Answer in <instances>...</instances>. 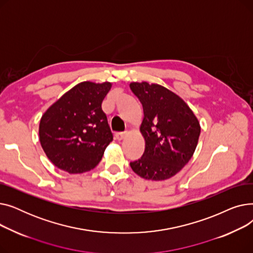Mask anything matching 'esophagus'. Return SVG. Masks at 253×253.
<instances>
[{
    "label": "esophagus",
    "mask_w": 253,
    "mask_h": 253,
    "mask_svg": "<svg viewBox=\"0 0 253 253\" xmlns=\"http://www.w3.org/2000/svg\"><path fill=\"white\" fill-rule=\"evenodd\" d=\"M125 136H126V133H124V132H118V133L115 134V138L117 140H122L124 139Z\"/></svg>",
    "instance_id": "34e87169"
}]
</instances>
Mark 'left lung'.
Instances as JSON below:
<instances>
[{
  "label": "left lung",
  "mask_w": 253,
  "mask_h": 253,
  "mask_svg": "<svg viewBox=\"0 0 253 253\" xmlns=\"http://www.w3.org/2000/svg\"><path fill=\"white\" fill-rule=\"evenodd\" d=\"M131 91L143 109L140 132L145 140L142 157L130 162L137 175L151 180L174 176L192 158L199 136L198 119L174 92L148 82H133Z\"/></svg>",
  "instance_id": "obj_1"
}]
</instances>
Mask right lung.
<instances>
[{
    "label": "right lung",
    "instance_id": "obj_1",
    "mask_svg": "<svg viewBox=\"0 0 253 253\" xmlns=\"http://www.w3.org/2000/svg\"><path fill=\"white\" fill-rule=\"evenodd\" d=\"M110 82H82L53 103L40 121V142L49 160L69 173H83L101 160L113 140L101 103Z\"/></svg>",
    "mask_w": 253,
    "mask_h": 253
}]
</instances>
